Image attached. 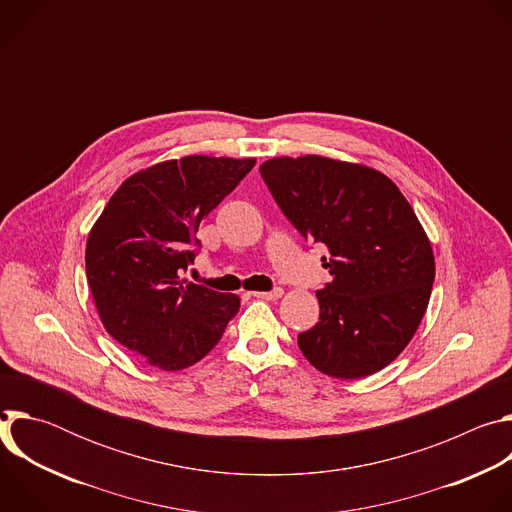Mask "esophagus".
I'll list each match as a JSON object with an SVG mask.
<instances>
[{"instance_id":"1","label":"esophagus","mask_w":512,"mask_h":512,"mask_svg":"<svg viewBox=\"0 0 512 512\" xmlns=\"http://www.w3.org/2000/svg\"><path fill=\"white\" fill-rule=\"evenodd\" d=\"M253 298H261V300H277L283 296V289L277 287V289H271V291H253L251 294Z\"/></svg>"}]
</instances>
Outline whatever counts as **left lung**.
I'll use <instances>...</instances> for the list:
<instances>
[{
  "label": "left lung",
  "instance_id": "obj_1",
  "mask_svg": "<svg viewBox=\"0 0 512 512\" xmlns=\"http://www.w3.org/2000/svg\"><path fill=\"white\" fill-rule=\"evenodd\" d=\"M302 237L328 249L332 281L316 291L320 320L298 334L310 364L334 379L369 377L413 338L431 296V243L401 190L381 172L322 156L259 168Z\"/></svg>",
  "mask_w": 512,
  "mask_h": 512
}]
</instances>
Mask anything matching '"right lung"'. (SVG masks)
<instances>
[{
	"mask_svg": "<svg viewBox=\"0 0 512 512\" xmlns=\"http://www.w3.org/2000/svg\"><path fill=\"white\" fill-rule=\"evenodd\" d=\"M255 158L186 156L129 176L87 241L85 265L105 330L162 371L206 356L237 316L235 294L182 279L202 218L253 170Z\"/></svg>",
	"mask_w": 512,
	"mask_h": 512,
	"instance_id": "1",
	"label": "right lung"
}]
</instances>
